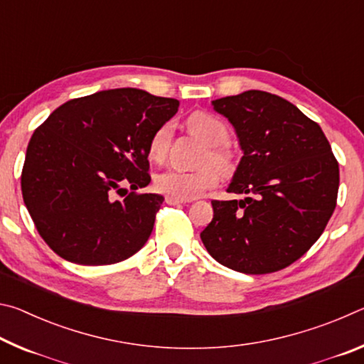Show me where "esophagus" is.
<instances>
[{"label": "esophagus", "mask_w": 364, "mask_h": 364, "mask_svg": "<svg viewBox=\"0 0 364 364\" xmlns=\"http://www.w3.org/2000/svg\"><path fill=\"white\" fill-rule=\"evenodd\" d=\"M165 202H167L168 205H180V204H186V199H178V197H173V196H167L165 197Z\"/></svg>", "instance_id": "obj_1"}]
</instances>
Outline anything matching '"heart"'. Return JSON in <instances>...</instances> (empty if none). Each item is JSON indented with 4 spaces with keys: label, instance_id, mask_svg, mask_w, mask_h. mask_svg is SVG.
I'll return each instance as SVG.
<instances>
[{
    "label": "heart",
    "instance_id": "obj_1",
    "mask_svg": "<svg viewBox=\"0 0 364 364\" xmlns=\"http://www.w3.org/2000/svg\"><path fill=\"white\" fill-rule=\"evenodd\" d=\"M188 128L194 136L199 138L202 143L208 146L204 156L205 165L196 171L183 170H165L156 176V188L160 193L178 197V199H194V197L204 194L205 191L215 188L220 181L218 166L223 173H231L234 170V154L225 143L230 136L226 123L220 117L204 110H197L191 114L188 119ZM171 136H173V125L171 122H165L156 132L152 133L147 144V154L154 162L162 164L168 156ZM217 164L216 168L214 165Z\"/></svg>",
    "mask_w": 364,
    "mask_h": 364
}]
</instances>
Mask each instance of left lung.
Masks as SVG:
<instances>
[{"instance_id":"8db88e82","label":"left lung","mask_w":364,"mask_h":364,"mask_svg":"<svg viewBox=\"0 0 364 364\" xmlns=\"http://www.w3.org/2000/svg\"><path fill=\"white\" fill-rule=\"evenodd\" d=\"M212 104L244 151L228 193L247 197L212 200L200 239L228 268L274 273L306 254L334 213L337 159L321 127L279 96L250 90Z\"/></svg>"}]
</instances>
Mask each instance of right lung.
I'll list each match as a JSON object with an SVG mask.
<instances>
[{"label": "right lung", "mask_w": 364, "mask_h": 364, "mask_svg": "<svg viewBox=\"0 0 364 364\" xmlns=\"http://www.w3.org/2000/svg\"><path fill=\"white\" fill-rule=\"evenodd\" d=\"M180 102L136 88L97 91L59 106L33 132L21 186L40 236L64 260L112 264L143 247L164 197L151 183L147 144ZM123 186L132 193L114 197Z\"/></svg>", "instance_id": "obj_1"}]
</instances>
